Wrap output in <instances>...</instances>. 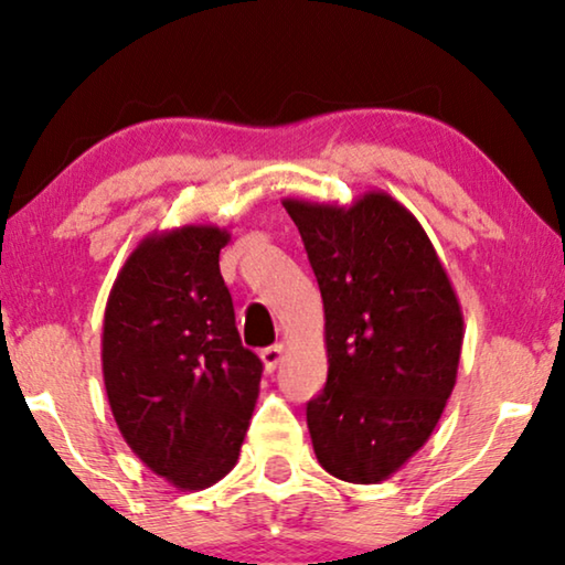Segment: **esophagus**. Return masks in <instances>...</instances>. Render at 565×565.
<instances>
[{"instance_id":"esophagus-1","label":"esophagus","mask_w":565,"mask_h":565,"mask_svg":"<svg viewBox=\"0 0 565 565\" xmlns=\"http://www.w3.org/2000/svg\"><path fill=\"white\" fill-rule=\"evenodd\" d=\"M282 352H285V347L282 344H273V347H265V350H262V362H265V367H267V373H273V370L280 365V360H282Z\"/></svg>"}]
</instances>
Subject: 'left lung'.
I'll list each match as a JSON object with an SVG mask.
<instances>
[{
  "mask_svg": "<svg viewBox=\"0 0 565 565\" xmlns=\"http://www.w3.org/2000/svg\"><path fill=\"white\" fill-rule=\"evenodd\" d=\"M323 300L329 375L306 419L323 470L391 478L435 431L458 377L462 311L422 223L383 190L350 207L285 198Z\"/></svg>",
  "mask_w": 565,
  "mask_h": 565,
  "instance_id": "1",
  "label": "left lung"
}]
</instances>
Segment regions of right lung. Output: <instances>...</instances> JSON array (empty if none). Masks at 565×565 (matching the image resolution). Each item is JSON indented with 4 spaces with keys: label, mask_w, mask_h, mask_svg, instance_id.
I'll return each instance as SVG.
<instances>
[{
    "label": "right lung",
    "mask_w": 565,
    "mask_h": 565,
    "mask_svg": "<svg viewBox=\"0 0 565 565\" xmlns=\"http://www.w3.org/2000/svg\"><path fill=\"white\" fill-rule=\"evenodd\" d=\"M231 234H149L115 277L103 323V377L130 450L180 491L236 466L262 362L242 347L218 254Z\"/></svg>",
    "instance_id": "right-lung-1"
}]
</instances>
